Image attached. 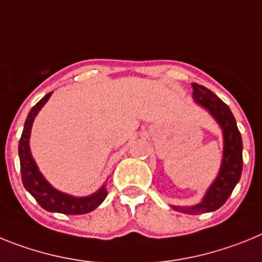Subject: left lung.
Wrapping results in <instances>:
<instances>
[{"label": "left lung", "instance_id": "1", "mask_svg": "<svg viewBox=\"0 0 262 262\" xmlns=\"http://www.w3.org/2000/svg\"><path fill=\"white\" fill-rule=\"evenodd\" d=\"M192 99L198 105L208 111L219 124L223 133V158L217 177L206 191L203 199L195 206H171L172 210L188 215L212 212L226 203L240 181L243 171V140L231 109L212 91L192 83Z\"/></svg>", "mask_w": 262, "mask_h": 262}]
</instances>
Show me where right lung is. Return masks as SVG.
<instances>
[{
	"mask_svg": "<svg viewBox=\"0 0 262 262\" xmlns=\"http://www.w3.org/2000/svg\"><path fill=\"white\" fill-rule=\"evenodd\" d=\"M52 92L47 93L46 96L39 100L27 115L26 121L24 125L19 145H18V154H19V162H21L22 183L25 188L34 196V199L39 203L42 208L49 212H59L66 215H83L93 211L95 208L103 203L106 198L105 183H104L96 192L88 195V196H74V195L66 194L62 191L56 190L50 185V182L43 177L39 171V167L36 166L30 150V134L33 122L36 115L39 113L43 105L49 101Z\"/></svg>",
	"mask_w": 262,
	"mask_h": 262,
	"instance_id": "obj_1",
	"label": "right lung"
}]
</instances>
